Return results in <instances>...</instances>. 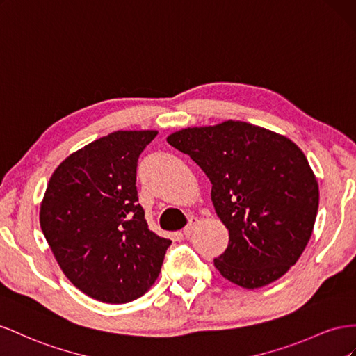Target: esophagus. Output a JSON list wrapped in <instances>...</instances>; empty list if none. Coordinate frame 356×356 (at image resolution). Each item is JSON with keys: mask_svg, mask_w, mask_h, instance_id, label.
<instances>
[{"mask_svg": "<svg viewBox=\"0 0 356 356\" xmlns=\"http://www.w3.org/2000/svg\"><path fill=\"white\" fill-rule=\"evenodd\" d=\"M198 222H200L198 218H191L188 227L184 231H181V234H184L185 237H189L192 234V231H194V228L198 225Z\"/></svg>", "mask_w": 356, "mask_h": 356, "instance_id": "esophagus-1", "label": "esophagus"}]
</instances>
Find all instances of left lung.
<instances>
[{
    "mask_svg": "<svg viewBox=\"0 0 356 356\" xmlns=\"http://www.w3.org/2000/svg\"><path fill=\"white\" fill-rule=\"evenodd\" d=\"M167 141L211 181V202L229 232L215 261L246 289L280 279L312 237L319 186L306 155L288 137L241 120L176 131Z\"/></svg>",
    "mask_w": 356,
    "mask_h": 356,
    "instance_id": "obj_1",
    "label": "left lung"
}]
</instances>
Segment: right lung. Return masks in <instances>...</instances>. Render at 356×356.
Listing matches in <instances>:
<instances>
[{
    "label": "right lung",
    "mask_w": 356,
    "mask_h": 356,
    "mask_svg": "<svg viewBox=\"0 0 356 356\" xmlns=\"http://www.w3.org/2000/svg\"><path fill=\"white\" fill-rule=\"evenodd\" d=\"M158 131H116L68 155L40 206V227L67 279L88 297L125 304L150 289L171 240L138 204L141 152Z\"/></svg>",
    "instance_id": "1"
}]
</instances>
